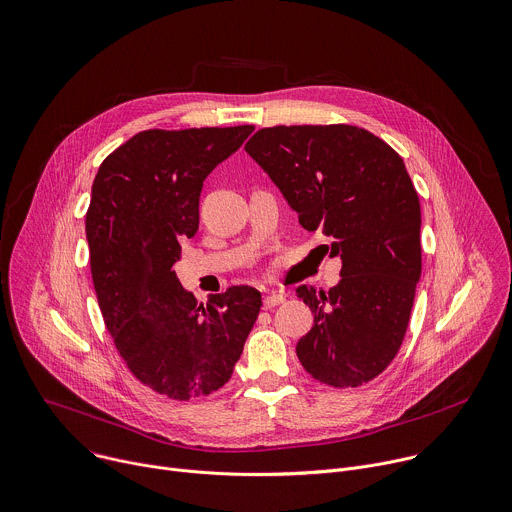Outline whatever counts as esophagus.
<instances>
[{"instance_id": "obj_1", "label": "esophagus", "mask_w": 512, "mask_h": 512, "mask_svg": "<svg viewBox=\"0 0 512 512\" xmlns=\"http://www.w3.org/2000/svg\"><path fill=\"white\" fill-rule=\"evenodd\" d=\"M284 302V294L282 292H270L264 296V309H274V306Z\"/></svg>"}]
</instances>
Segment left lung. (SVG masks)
Wrapping results in <instances>:
<instances>
[{"instance_id":"left-lung-1","label":"left lung","mask_w":512,"mask_h":512,"mask_svg":"<svg viewBox=\"0 0 512 512\" xmlns=\"http://www.w3.org/2000/svg\"><path fill=\"white\" fill-rule=\"evenodd\" d=\"M244 149L343 264L327 292L296 288L315 313L296 343L302 367L333 387L371 381L401 347L422 274L420 199L403 159L351 125L268 127Z\"/></svg>"}]
</instances>
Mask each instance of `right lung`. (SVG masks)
I'll use <instances>...</instances> for the list:
<instances>
[{
    "label": "right lung",
    "mask_w": 512,
    "mask_h": 512,
    "mask_svg": "<svg viewBox=\"0 0 512 512\" xmlns=\"http://www.w3.org/2000/svg\"><path fill=\"white\" fill-rule=\"evenodd\" d=\"M252 131H143L100 163L92 183L86 240L102 319L131 373L171 399L228 383L260 313L252 286L197 304L173 270L179 242L199 228L203 181Z\"/></svg>",
    "instance_id": "right-lung-1"
}]
</instances>
